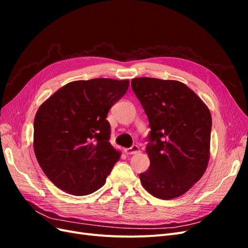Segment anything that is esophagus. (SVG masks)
<instances>
[{
	"label": "esophagus",
	"mask_w": 248,
	"mask_h": 248,
	"mask_svg": "<svg viewBox=\"0 0 248 248\" xmlns=\"http://www.w3.org/2000/svg\"><path fill=\"white\" fill-rule=\"evenodd\" d=\"M140 152V150L139 148V146L133 145L131 148H126L125 149V153L127 155H132V154H138Z\"/></svg>",
	"instance_id": "34e87169"
}]
</instances>
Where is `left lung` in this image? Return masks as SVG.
Segmentation results:
<instances>
[{"label":"left lung","instance_id":"obj_1","mask_svg":"<svg viewBox=\"0 0 248 248\" xmlns=\"http://www.w3.org/2000/svg\"><path fill=\"white\" fill-rule=\"evenodd\" d=\"M151 127L146 152L150 168L140 179L153 197L171 200L188 191L210 159L212 118L208 107L185 84L172 79H131Z\"/></svg>","mask_w":248,"mask_h":248}]
</instances>
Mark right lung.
Wrapping results in <instances>:
<instances>
[{"label":"right lung","mask_w":248,"mask_h":248,"mask_svg":"<svg viewBox=\"0 0 248 248\" xmlns=\"http://www.w3.org/2000/svg\"><path fill=\"white\" fill-rule=\"evenodd\" d=\"M128 87V79L71 81L39 107L34 119V152L58 188L87 196L106 183L121 156L108 141L107 116Z\"/></svg>","instance_id":"add662e5"}]
</instances>
